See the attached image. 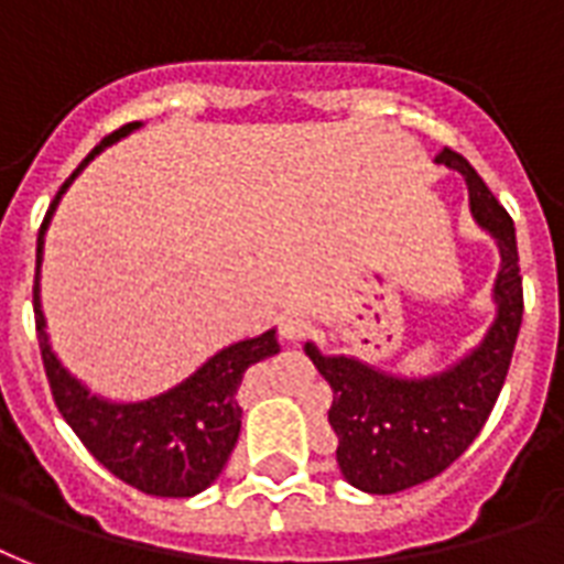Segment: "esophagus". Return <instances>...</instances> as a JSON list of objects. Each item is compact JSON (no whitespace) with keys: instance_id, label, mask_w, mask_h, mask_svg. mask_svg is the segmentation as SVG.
<instances>
[{"instance_id":"1","label":"esophagus","mask_w":564,"mask_h":564,"mask_svg":"<svg viewBox=\"0 0 564 564\" xmlns=\"http://www.w3.org/2000/svg\"><path fill=\"white\" fill-rule=\"evenodd\" d=\"M310 334V322L299 313H290V316H283L281 322V336L286 343H301L304 336Z\"/></svg>"}]
</instances>
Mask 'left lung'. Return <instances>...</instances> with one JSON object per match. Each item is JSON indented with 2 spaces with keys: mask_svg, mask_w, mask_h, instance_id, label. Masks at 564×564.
Instances as JSON below:
<instances>
[{
  "mask_svg": "<svg viewBox=\"0 0 564 564\" xmlns=\"http://www.w3.org/2000/svg\"><path fill=\"white\" fill-rule=\"evenodd\" d=\"M436 161L463 175L471 216L498 242V313L482 343L442 375L410 380L386 375L345 354L327 357L313 343L304 345L318 375L334 389L327 421L339 438V471L369 495H394L433 480L465 454L503 389L524 316L512 216L463 154L442 149Z\"/></svg>",
  "mask_w": 564,
  "mask_h": 564,
  "instance_id": "1",
  "label": "left lung"
}]
</instances>
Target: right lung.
I'll use <instances>...</instances> for the list:
<instances>
[{
  "mask_svg": "<svg viewBox=\"0 0 564 564\" xmlns=\"http://www.w3.org/2000/svg\"><path fill=\"white\" fill-rule=\"evenodd\" d=\"M140 122H128L108 134L93 149L78 170L57 189L37 237V274H34V322L43 369H46L52 398L66 424L75 430L84 447L128 486L154 495V498H193L221 474L230 451L239 438L242 410L237 389L248 366L281 351L274 330L242 339L219 354H213L202 369L187 380L172 386L170 392L154 394L149 401L117 403L93 394L82 380H75L61 366L46 334V318L40 310V263H43V234L61 195L73 184L75 175L117 140L137 131Z\"/></svg>",
  "mask_w": 564,
  "mask_h": 564,
  "instance_id": "add662e5",
  "label": "right lung"
}]
</instances>
